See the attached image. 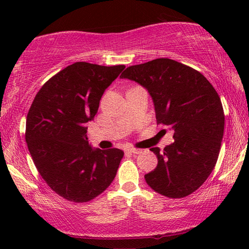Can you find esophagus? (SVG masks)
<instances>
[{
    "mask_svg": "<svg viewBox=\"0 0 249 249\" xmlns=\"http://www.w3.org/2000/svg\"><path fill=\"white\" fill-rule=\"evenodd\" d=\"M126 151H127V153H130V154H141L142 153V149L128 148V149H126Z\"/></svg>",
    "mask_w": 249,
    "mask_h": 249,
    "instance_id": "34e87169",
    "label": "esophagus"
}]
</instances>
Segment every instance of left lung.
<instances>
[{
    "instance_id": "obj_1",
    "label": "left lung",
    "mask_w": 249,
    "mask_h": 249,
    "mask_svg": "<svg viewBox=\"0 0 249 249\" xmlns=\"http://www.w3.org/2000/svg\"><path fill=\"white\" fill-rule=\"evenodd\" d=\"M122 78L146 88L157 124L175 130L172 144L154 147L158 165L147 184L171 199L197 190L215 167L224 133V111L217 92L199 71L168 58L126 68Z\"/></svg>"
}]
</instances>
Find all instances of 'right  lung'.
Segmentation results:
<instances>
[{
	"label": "right lung",
	"mask_w": 249,
	"mask_h": 249,
	"mask_svg": "<svg viewBox=\"0 0 249 249\" xmlns=\"http://www.w3.org/2000/svg\"><path fill=\"white\" fill-rule=\"evenodd\" d=\"M124 68L74 62L50 78L33 101L25 133L28 150L41 178L66 200H93L115 178L124 151L92 148L86 123Z\"/></svg>",
	"instance_id": "obj_1"
}]
</instances>
